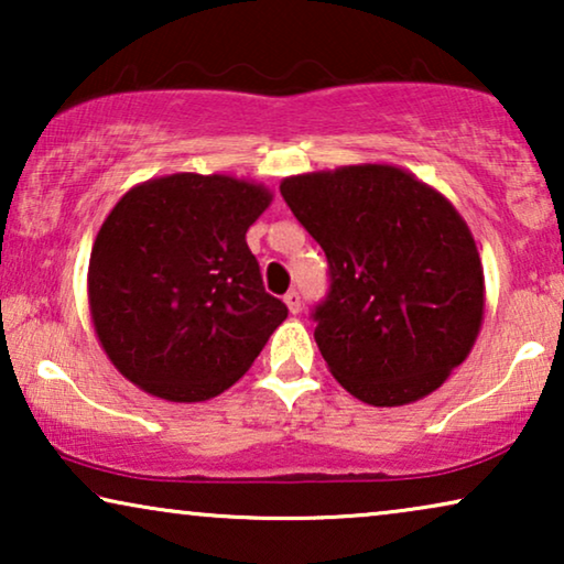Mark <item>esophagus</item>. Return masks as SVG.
I'll list each match as a JSON object with an SVG mask.
<instances>
[{
	"mask_svg": "<svg viewBox=\"0 0 564 564\" xmlns=\"http://www.w3.org/2000/svg\"><path fill=\"white\" fill-rule=\"evenodd\" d=\"M284 305L290 307V313H300L303 311V297H300V292L297 290H290L288 295H284Z\"/></svg>",
	"mask_w": 564,
	"mask_h": 564,
	"instance_id": "esophagus-1",
	"label": "esophagus"
}]
</instances>
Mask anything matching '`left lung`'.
Wrapping results in <instances>:
<instances>
[{
  "mask_svg": "<svg viewBox=\"0 0 564 564\" xmlns=\"http://www.w3.org/2000/svg\"><path fill=\"white\" fill-rule=\"evenodd\" d=\"M280 192L328 259L313 313L328 372L377 408L442 388L485 315L480 251L457 207L392 164L288 176Z\"/></svg>",
  "mask_w": 564,
  "mask_h": 564,
  "instance_id": "8db88e82",
  "label": "left lung"
}]
</instances>
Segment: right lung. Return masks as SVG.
<instances>
[{"instance_id":"obj_1","label":"right lung","mask_w":564,"mask_h":564,"mask_svg":"<svg viewBox=\"0 0 564 564\" xmlns=\"http://www.w3.org/2000/svg\"><path fill=\"white\" fill-rule=\"evenodd\" d=\"M264 184L180 172L118 199L89 257V313L115 369L153 398L203 403L249 372L288 305L264 290L246 230Z\"/></svg>"}]
</instances>
